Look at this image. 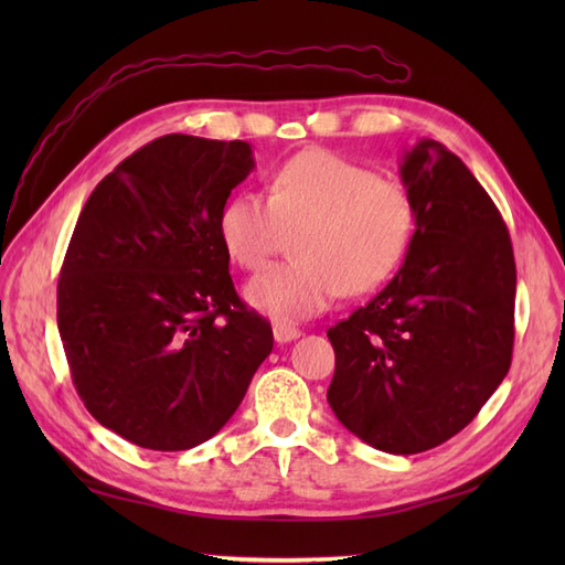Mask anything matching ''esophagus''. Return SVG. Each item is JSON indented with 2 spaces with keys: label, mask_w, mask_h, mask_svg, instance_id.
<instances>
[{
  "label": "esophagus",
  "mask_w": 565,
  "mask_h": 565,
  "mask_svg": "<svg viewBox=\"0 0 565 565\" xmlns=\"http://www.w3.org/2000/svg\"><path fill=\"white\" fill-rule=\"evenodd\" d=\"M301 338V330L294 328V326H286V322H276L274 326V340L279 344H286V342H294Z\"/></svg>",
  "instance_id": "esophagus-1"
}]
</instances>
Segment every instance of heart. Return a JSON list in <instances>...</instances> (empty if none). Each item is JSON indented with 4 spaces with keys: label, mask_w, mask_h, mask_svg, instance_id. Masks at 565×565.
Instances as JSON below:
<instances>
[{
    "label": "heart",
    "mask_w": 565,
    "mask_h": 565,
    "mask_svg": "<svg viewBox=\"0 0 565 565\" xmlns=\"http://www.w3.org/2000/svg\"><path fill=\"white\" fill-rule=\"evenodd\" d=\"M218 233L245 271L269 267L294 239V257L247 286L249 303L279 320H303L340 294L374 291L398 269L415 233V201L401 182L330 150H303L269 182V199L243 191L225 201Z\"/></svg>",
    "instance_id": "heart-1"
}]
</instances>
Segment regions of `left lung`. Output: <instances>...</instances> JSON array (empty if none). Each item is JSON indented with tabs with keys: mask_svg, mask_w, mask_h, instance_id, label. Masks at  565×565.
Returning a JSON list of instances; mask_svg holds the SVG:
<instances>
[{
	"mask_svg": "<svg viewBox=\"0 0 565 565\" xmlns=\"http://www.w3.org/2000/svg\"><path fill=\"white\" fill-rule=\"evenodd\" d=\"M401 177L411 247L386 289L328 330V403L371 447L419 454L461 431L508 376L518 269L498 206L451 150L419 140Z\"/></svg>",
	"mask_w": 565,
	"mask_h": 565,
	"instance_id": "1",
	"label": "left lung"
}]
</instances>
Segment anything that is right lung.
Wrapping results in <instances>:
<instances>
[{"label": "right lung", "instance_id": "1", "mask_svg": "<svg viewBox=\"0 0 565 565\" xmlns=\"http://www.w3.org/2000/svg\"><path fill=\"white\" fill-rule=\"evenodd\" d=\"M245 140L162 136L84 203L57 279V330L92 417L130 444L211 439L274 347L227 274L218 215L252 172Z\"/></svg>", "mask_w": 565, "mask_h": 565}]
</instances>
